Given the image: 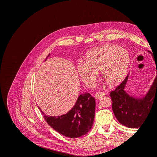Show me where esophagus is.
I'll use <instances>...</instances> for the list:
<instances>
[{"instance_id":"obj_1","label":"esophagus","mask_w":157,"mask_h":157,"mask_svg":"<svg viewBox=\"0 0 157 157\" xmlns=\"http://www.w3.org/2000/svg\"><path fill=\"white\" fill-rule=\"evenodd\" d=\"M104 96H105V93L104 92H97V93H96V94H95V98H96V99H99Z\"/></svg>"}]
</instances>
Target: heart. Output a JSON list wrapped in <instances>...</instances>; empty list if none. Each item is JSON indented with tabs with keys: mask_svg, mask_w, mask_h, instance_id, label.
Listing matches in <instances>:
<instances>
[{
	"mask_svg": "<svg viewBox=\"0 0 157 157\" xmlns=\"http://www.w3.org/2000/svg\"><path fill=\"white\" fill-rule=\"evenodd\" d=\"M130 58L124 49L109 44L96 47L86 54V63L78 64L77 72L83 83L93 87L100 72L101 77L109 85L120 82L124 77Z\"/></svg>",
	"mask_w": 157,
	"mask_h": 157,
	"instance_id": "obj_1",
	"label": "heart"
}]
</instances>
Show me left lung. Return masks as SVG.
Wrapping results in <instances>:
<instances>
[{"mask_svg": "<svg viewBox=\"0 0 157 157\" xmlns=\"http://www.w3.org/2000/svg\"><path fill=\"white\" fill-rule=\"evenodd\" d=\"M149 52L151 53L150 51ZM155 64L157 74L156 61ZM128 76V75L115 90L110 93L113 101L112 109L117 119L121 124L128 128H137L146 119L154 100H157V76L148 93L141 99L132 98L125 92L124 88Z\"/></svg>", "mask_w": 157, "mask_h": 157, "instance_id": "obj_1", "label": "left lung"}]
</instances>
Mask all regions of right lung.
Masks as SVG:
<instances>
[{"label": "right lung", "instance_id": "obj_1", "mask_svg": "<svg viewBox=\"0 0 157 157\" xmlns=\"http://www.w3.org/2000/svg\"><path fill=\"white\" fill-rule=\"evenodd\" d=\"M50 54L46 57V59ZM96 102L89 93L80 94L75 106L67 113L58 117L43 115L48 124L60 134L70 138H77L86 134L91 129L95 116Z\"/></svg>", "mask_w": 157, "mask_h": 157}]
</instances>
